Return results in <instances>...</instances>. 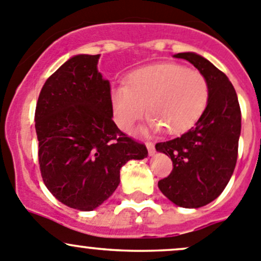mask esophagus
<instances>
[{
  "label": "esophagus",
  "mask_w": 261,
  "mask_h": 261,
  "mask_svg": "<svg viewBox=\"0 0 261 261\" xmlns=\"http://www.w3.org/2000/svg\"><path fill=\"white\" fill-rule=\"evenodd\" d=\"M147 146V149H148V154L149 155H153L155 153V148H154V144L150 143V142H148V143L146 144Z\"/></svg>",
  "instance_id": "obj_1"
}]
</instances>
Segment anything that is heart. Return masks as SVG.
<instances>
[{"instance_id": "b5f03b06", "label": "heart", "mask_w": 261, "mask_h": 261, "mask_svg": "<svg viewBox=\"0 0 261 261\" xmlns=\"http://www.w3.org/2000/svg\"><path fill=\"white\" fill-rule=\"evenodd\" d=\"M210 88L201 72L179 64L165 63L133 71L128 84L119 82L112 87L111 103L118 127L128 130L147 111L152 114L142 133L170 134L189 130L207 107Z\"/></svg>"}]
</instances>
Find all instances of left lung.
Listing matches in <instances>:
<instances>
[{
	"mask_svg": "<svg viewBox=\"0 0 261 261\" xmlns=\"http://www.w3.org/2000/svg\"><path fill=\"white\" fill-rule=\"evenodd\" d=\"M173 58L190 61L206 77L210 96L205 112L190 130L155 144L157 152L173 162L171 174L158 182V189L179 207L198 208L219 197L232 176L241 112L229 77L207 59L196 53H179Z\"/></svg>",
	"mask_w": 261,
	"mask_h": 261,
	"instance_id": "obj_1",
	"label": "left lung"
}]
</instances>
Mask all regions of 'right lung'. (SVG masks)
Segmentation results:
<instances>
[{"mask_svg": "<svg viewBox=\"0 0 261 261\" xmlns=\"http://www.w3.org/2000/svg\"><path fill=\"white\" fill-rule=\"evenodd\" d=\"M100 55L79 54L45 82L35 112L39 163L47 190L61 203L93 211L113 195L120 168L148 155L146 146L113 122L111 83Z\"/></svg>", "mask_w": 261, "mask_h": 261, "instance_id": "obj_1", "label": "right lung"}]
</instances>
